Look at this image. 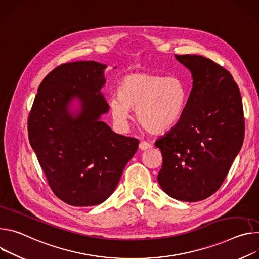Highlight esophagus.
I'll list each match as a JSON object with an SVG mask.
<instances>
[{"mask_svg": "<svg viewBox=\"0 0 259 259\" xmlns=\"http://www.w3.org/2000/svg\"><path fill=\"white\" fill-rule=\"evenodd\" d=\"M151 147H152V145L150 144V143H148V142H146V141H141L140 144H139V148H140L141 150H146V149L151 148Z\"/></svg>", "mask_w": 259, "mask_h": 259, "instance_id": "1", "label": "esophagus"}]
</instances>
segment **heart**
<instances>
[{"mask_svg": "<svg viewBox=\"0 0 259 259\" xmlns=\"http://www.w3.org/2000/svg\"><path fill=\"white\" fill-rule=\"evenodd\" d=\"M187 88L177 76L133 73L121 79L117 95L109 100L114 120L126 125L131 109H136L138 122L152 134L173 127L183 116Z\"/></svg>", "mask_w": 259, "mask_h": 259, "instance_id": "heart-1", "label": "heart"}]
</instances>
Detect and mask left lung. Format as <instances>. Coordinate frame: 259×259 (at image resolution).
Returning a JSON list of instances; mask_svg holds the SVG:
<instances>
[{
  "label": "left lung",
  "instance_id": "left-lung-1",
  "mask_svg": "<svg viewBox=\"0 0 259 259\" xmlns=\"http://www.w3.org/2000/svg\"><path fill=\"white\" fill-rule=\"evenodd\" d=\"M191 73L192 89L181 119L155 142L162 154L157 180L183 202L215 193L241 150L245 119L232 74L202 55H177Z\"/></svg>",
  "mask_w": 259,
  "mask_h": 259
}]
</instances>
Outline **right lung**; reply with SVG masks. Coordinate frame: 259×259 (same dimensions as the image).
<instances>
[{"label": "right lung", "mask_w": 259, "mask_h": 259, "mask_svg": "<svg viewBox=\"0 0 259 259\" xmlns=\"http://www.w3.org/2000/svg\"><path fill=\"white\" fill-rule=\"evenodd\" d=\"M106 68L94 61L56 67L39 85L28 115V140L51 190L75 207L105 202L139 146L138 139L100 120L109 110L101 93ZM74 98L77 112L69 110Z\"/></svg>", "instance_id": "add662e5"}]
</instances>
